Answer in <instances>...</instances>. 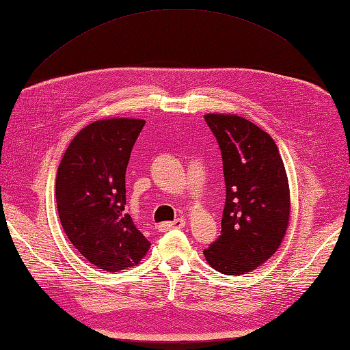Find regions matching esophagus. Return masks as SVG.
<instances>
[{"label": "esophagus", "mask_w": 350, "mask_h": 350, "mask_svg": "<svg viewBox=\"0 0 350 350\" xmlns=\"http://www.w3.org/2000/svg\"><path fill=\"white\" fill-rule=\"evenodd\" d=\"M185 224H187V221L183 218H177L171 222H162V224H159V230L161 232H168L171 228H183Z\"/></svg>", "instance_id": "34e87169"}]
</instances>
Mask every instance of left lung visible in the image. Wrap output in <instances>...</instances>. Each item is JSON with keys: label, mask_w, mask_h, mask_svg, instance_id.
I'll return each mask as SVG.
<instances>
[{"label": "left lung", "mask_w": 350, "mask_h": 350, "mask_svg": "<svg viewBox=\"0 0 350 350\" xmlns=\"http://www.w3.org/2000/svg\"><path fill=\"white\" fill-rule=\"evenodd\" d=\"M221 148L226 206L221 236L206 262L226 275L262 266L284 239L290 221L287 173L269 133L236 114H206Z\"/></svg>", "instance_id": "1"}]
</instances>
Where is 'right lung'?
Here are the masks:
<instances>
[{
  "label": "right lung",
  "instance_id": "add662e5",
  "mask_svg": "<svg viewBox=\"0 0 350 350\" xmlns=\"http://www.w3.org/2000/svg\"><path fill=\"white\" fill-rule=\"evenodd\" d=\"M144 124L128 117L90 123L72 139L57 171L55 202L64 233L81 256L107 272L138 265L150 248L124 212L126 168Z\"/></svg>",
  "mask_w": 350,
  "mask_h": 350
}]
</instances>
